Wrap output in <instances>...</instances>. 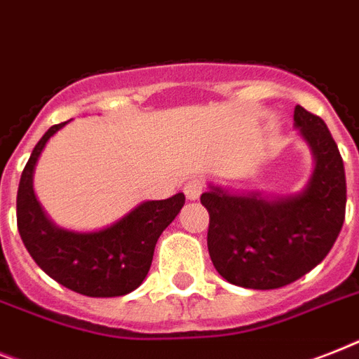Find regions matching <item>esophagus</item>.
<instances>
[{
	"mask_svg": "<svg viewBox=\"0 0 359 359\" xmlns=\"http://www.w3.org/2000/svg\"><path fill=\"white\" fill-rule=\"evenodd\" d=\"M203 189H205V180L197 179V177L189 179L184 184V194L189 201L199 199L201 194H203Z\"/></svg>",
	"mask_w": 359,
	"mask_h": 359,
	"instance_id": "obj_1",
	"label": "esophagus"
}]
</instances>
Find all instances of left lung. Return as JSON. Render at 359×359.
Masks as SVG:
<instances>
[{
    "mask_svg": "<svg viewBox=\"0 0 359 359\" xmlns=\"http://www.w3.org/2000/svg\"><path fill=\"white\" fill-rule=\"evenodd\" d=\"M293 118L316 156L302 194L267 201L212 186L201 195L210 258L230 284L276 290L299 280L325 260L341 232L346 180L339 149L319 116L297 104Z\"/></svg>",
    "mask_w": 359,
    "mask_h": 359,
    "instance_id": "left-lung-1",
    "label": "left lung"
}]
</instances>
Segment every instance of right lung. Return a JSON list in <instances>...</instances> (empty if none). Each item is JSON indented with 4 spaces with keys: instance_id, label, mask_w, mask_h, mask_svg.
Returning <instances> with one entry per match:
<instances>
[{
    "instance_id": "right-lung-1",
    "label": "right lung",
    "mask_w": 359,
    "mask_h": 359,
    "mask_svg": "<svg viewBox=\"0 0 359 359\" xmlns=\"http://www.w3.org/2000/svg\"><path fill=\"white\" fill-rule=\"evenodd\" d=\"M64 123L49 127L23 168L16 197L18 232L38 267L64 287L86 297H121L149 273L154 247L165 226L184 206V194L147 201L123 219L99 232H69L46 217L33 191L36 160L48 140Z\"/></svg>"
}]
</instances>
